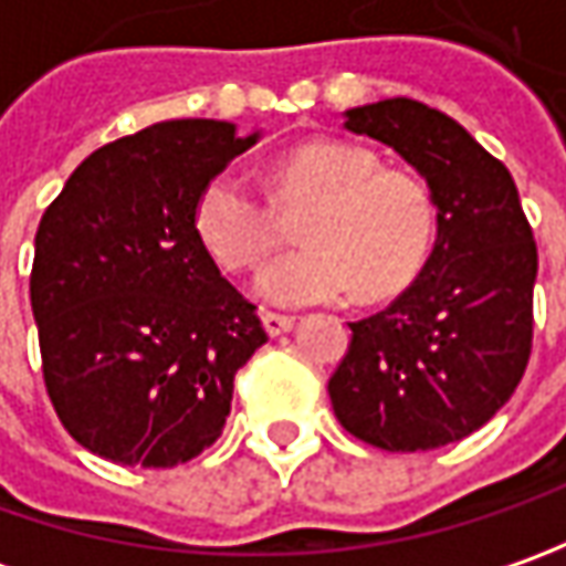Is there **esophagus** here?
<instances>
[{
  "label": "esophagus",
  "instance_id": "esophagus-1",
  "mask_svg": "<svg viewBox=\"0 0 566 566\" xmlns=\"http://www.w3.org/2000/svg\"><path fill=\"white\" fill-rule=\"evenodd\" d=\"M261 321H264V331H268L271 337H280V334L293 331V324H295L290 315H276V312H264V315H261Z\"/></svg>",
  "mask_w": 566,
  "mask_h": 566
}]
</instances>
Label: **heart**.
Listing matches in <instances>:
<instances>
[{
	"instance_id": "obj_1",
	"label": "heart",
	"mask_w": 566,
	"mask_h": 566,
	"mask_svg": "<svg viewBox=\"0 0 566 566\" xmlns=\"http://www.w3.org/2000/svg\"><path fill=\"white\" fill-rule=\"evenodd\" d=\"M286 210L312 207L298 227L305 249L273 258L254 280L268 305H334L359 293L402 290L428 258L434 201L419 176L380 169L375 150L349 142H308L273 172ZM195 229L223 271H249L276 245V207L239 169L217 172L195 207Z\"/></svg>"
}]
</instances>
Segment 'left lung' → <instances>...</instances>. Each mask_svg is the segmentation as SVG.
I'll use <instances>...</instances> for the list:
<instances>
[{"label":"left lung","instance_id":"1","mask_svg":"<svg viewBox=\"0 0 566 566\" xmlns=\"http://www.w3.org/2000/svg\"><path fill=\"white\" fill-rule=\"evenodd\" d=\"M343 128L424 179L438 232L409 290L353 321L327 394L339 424L380 450L463 441L511 400L533 349V229L513 176L457 119L419 99L353 106Z\"/></svg>","mask_w":566,"mask_h":566}]
</instances>
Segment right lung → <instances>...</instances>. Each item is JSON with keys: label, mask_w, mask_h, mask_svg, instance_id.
Returning a JSON list of instances; mask_svg holds the SVG:
<instances>
[{"label": "right lung", "mask_w": 566, "mask_h": 566, "mask_svg": "<svg viewBox=\"0 0 566 566\" xmlns=\"http://www.w3.org/2000/svg\"><path fill=\"white\" fill-rule=\"evenodd\" d=\"M223 119L147 125L84 157L33 239L43 380L77 444L109 463H188L227 428L232 380L268 343L198 239L205 186L251 144Z\"/></svg>", "instance_id": "obj_1"}]
</instances>
